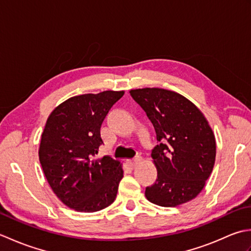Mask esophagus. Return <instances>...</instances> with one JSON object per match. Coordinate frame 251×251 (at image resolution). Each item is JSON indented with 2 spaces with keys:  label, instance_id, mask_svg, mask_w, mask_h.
<instances>
[{
  "label": "esophagus",
  "instance_id": "34e87169",
  "mask_svg": "<svg viewBox=\"0 0 251 251\" xmlns=\"http://www.w3.org/2000/svg\"><path fill=\"white\" fill-rule=\"evenodd\" d=\"M140 162H141V156H136L135 158L129 159L128 164L130 165V166H136V165H138Z\"/></svg>",
  "mask_w": 251,
  "mask_h": 251
}]
</instances>
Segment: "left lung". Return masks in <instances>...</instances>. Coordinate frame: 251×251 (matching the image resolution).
Segmentation results:
<instances>
[{
    "label": "left lung",
    "mask_w": 251,
    "mask_h": 251,
    "mask_svg": "<svg viewBox=\"0 0 251 251\" xmlns=\"http://www.w3.org/2000/svg\"><path fill=\"white\" fill-rule=\"evenodd\" d=\"M129 93L146 111L159 141L151 153L157 179L147 186L148 201L176 207L195 199L216 161V138L209 123L193 102L173 90L146 87Z\"/></svg>",
    "instance_id": "8db88e82"
}]
</instances>
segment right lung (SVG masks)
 <instances>
[{
  "label": "right lung",
  "instance_id": "add662e5",
  "mask_svg": "<svg viewBox=\"0 0 251 251\" xmlns=\"http://www.w3.org/2000/svg\"><path fill=\"white\" fill-rule=\"evenodd\" d=\"M124 90H105L69 98L52 110L41 137L39 158L47 182L66 206L95 212L114 201L123 167L105 155L96 158L103 141L100 127Z\"/></svg>",
  "mask_w": 251,
  "mask_h": 251
}]
</instances>
